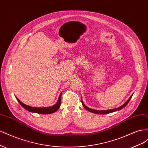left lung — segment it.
I'll use <instances>...</instances> for the list:
<instances>
[{"mask_svg":"<svg viewBox=\"0 0 148 148\" xmlns=\"http://www.w3.org/2000/svg\"><path fill=\"white\" fill-rule=\"evenodd\" d=\"M133 95L130 97L129 99L125 102V103L124 104H123L122 106H121L120 107H118V108H115V109H110V110H95V109H92L91 108H89V107H87L86 105H85L84 103H83V99H82V97H81V100H82V104L83 106V107H84L85 109H86V110H88V111L91 112L92 113H95V114H109V113H112V112H115V111H118V110H120L122 109H123V107H125V106H126L127 105L128 103L129 102V101H130V99H132V96Z\"/></svg>","mask_w":148,"mask_h":148,"instance_id":"obj_1","label":"left lung"}]
</instances>
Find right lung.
<instances>
[{"label": "right lung", "instance_id": "1", "mask_svg": "<svg viewBox=\"0 0 148 148\" xmlns=\"http://www.w3.org/2000/svg\"><path fill=\"white\" fill-rule=\"evenodd\" d=\"M61 96H62V93L60 95L59 99H58V101L56 102V104L52 106L51 107H31L25 104L24 103L21 102L16 97H15L16 100L18 101V102L20 104V105L26 110L33 113H38V114H52L53 112H56L58 109H59V107L60 106V103H61Z\"/></svg>", "mask_w": 148, "mask_h": 148}]
</instances>
